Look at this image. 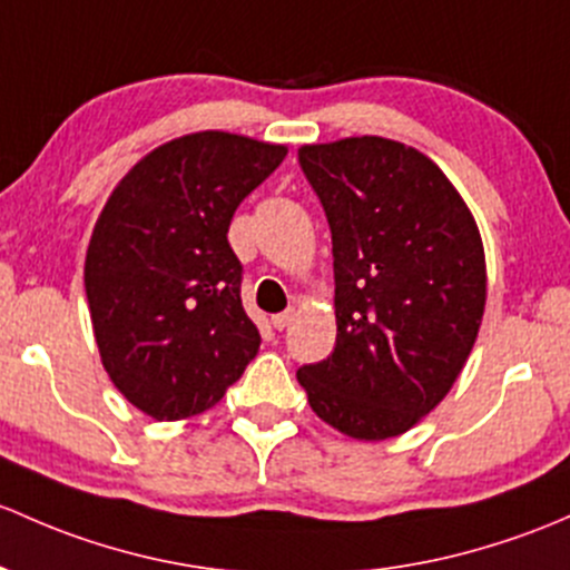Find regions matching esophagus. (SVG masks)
I'll list each match as a JSON object with an SVG mask.
<instances>
[{"mask_svg": "<svg viewBox=\"0 0 570 570\" xmlns=\"http://www.w3.org/2000/svg\"><path fill=\"white\" fill-rule=\"evenodd\" d=\"M295 316H297L295 308H289V311H284V314H275L269 322H273L275 331H286V327H289L292 322H295Z\"/></svg>", "mask_w": 570, "mask_h": 570, "instance_id": "1", "label": "esophagus"}]
</instances>
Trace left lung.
<instances>
[{
    "label": "left lung",
    "mask_w": 570,
    "mask_h": 570,
    "mask_svg": "<svg viewBox=\"0 0 570 570\" xmlns=\"http://www.w3.org/2000/svg\"><path fill=\"white\" fill-rule=\"evenodd\" d=\"M333 235L335 346L297 371L316 415L387 440L429 415L470 357L487 305L472 213L434 160L355 136L297 153Z\"/></svg>",
    "instance_id": "obj_1"
}]
</instances>
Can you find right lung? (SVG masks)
Segmentation results:
<instances>
[{
    "mask_svg": "<svg viewBox=\"0 0 570 570\" xmlns=\"http://www.w3.org/2000/svg\"><path fill=\"white\" fill-rule=\"evenodd\" d=\"M284 158V144L183 136L119 179L95 224L83 286L100 361L155 421L215 406L259 352L226 235L239 202Z\"/></svg>",
    "mask_w": 570,
    "mask_h": 570,
    "instance_id": "add662e5",
    "label": "right lung"
}]
</instances>
